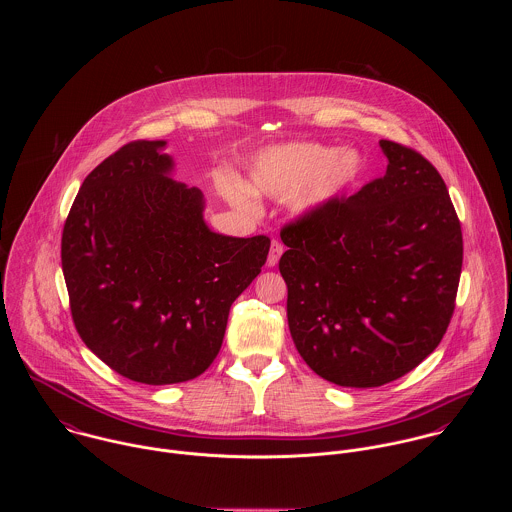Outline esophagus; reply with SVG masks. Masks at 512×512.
Masks as SVG:
<instances>
[{
    "label": "esophagus",
    "mask_w": 512,
    "mask_h": 512,
    "mask_svg": "<svg viewBox=\"0 0 512 512\" xmlns=\"http://www.w3.org/2000/svg\"><path fill=\"white\" fill-rule=\"evenodd\" d=\"M282 252H284V246H282L278 240H274L272 246H270V254H268V266H270V268H274V266L280 262Z\"/></svg>",
    "instance_id": "esophagus-1"
}]
</instances>
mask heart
Returning <instances> with one entry per match:
<instances>
[{
  "mask_svg": "<svg viewBox=\"0 0 512 512\" xmlns=\"http://www.w3.org/2000/svg\"><path fill=\"white\" fill-rule=\"evenodd\" d=\"M363 171L357 151H339L321 144H288L260 151L248 169V189L262 197L292 195L293 211L307 215L349 189ZM232 197L246 203L248 195L234 189Z\"/></svg>",
  "mask_w": 512,
  "mask_h": 512,
  "instance_id": "b5f03b06",
  "label": "heart"
}]
</instances>
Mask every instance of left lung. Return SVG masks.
Returning <instances> with one entry per match:
<instances>
[{
	"label": "left lung",
	"instance_id": "left-lung-1",
	"mask_svg": "<svg viewBox=\"0 0 512 512\" xmlns=\"http://www.w3.org/2000/svg\"><path fill=\"white\" fill-rule=\"evenodd\" d=\"M386 173L282 228L288 325L301 359L349 388L392 382L434 353L455 309L461 224L438 169L380 140Z\"/></svg>",
	"mask_w": 512,
	"mask_h": 512
}]
</instances>
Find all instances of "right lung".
I'll use <instances>...</instances> for the list:
<instances>
[{"instance_id":"1","label":"right lung","mask_w":512,"mask_h":512,"mask_svg":"<svg viewBox=\"0 0 512 512\" xmlns=\"http://www.w3.org/2000/svg\"><path fill=\"white\" fill-rule=\"evenodd\" d=\"M167 142L120 147L82 183L61 260L86 347L142 384L203 374L219 355L228 311L266 264L270 238L224 236L205 197L175 181Z\"/></svg>"}]
</instances>
